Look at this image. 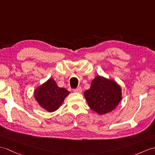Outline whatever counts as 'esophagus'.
Wrapping results in <instances>:
<instances>
[{
    "mask_svg": "<svg viewBox=\"0 0 155 155\" xmlns=\"http://www.w3.org/2000/svg\"><path fill=\"white\" fill-rule=\"evenodd\" d=\"M73 91L74 92H77V93H81L82 92V88L81 87H78L76 89H74Z\"/></svg>",
    "mask_w": 155,
    "mask_h": 155,
    "instance_id": "esophagus-1",
    "label": "esophagus"
}]
</instances>
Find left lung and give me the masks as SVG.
<instances>
[{"instance_id": "left-lung-1", "label": "left lung", "mask_w": 155, "mask_h": 155, "mask_svg": "<svg viewBox=\"0 0 155 155\" xmlns=\"http://www.w3.org/2000/svg\"><path fill=\"white\" fill-rule=\"evenodd\" d=\"M84 95L89 107L101 115L116 108L121 99V89L114 81L97 76Z\"/></svg>"}]
</instances>
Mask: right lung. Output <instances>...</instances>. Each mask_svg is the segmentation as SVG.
I'll return each mask as SVG.
<instances>
[{
    "instance_id": "obj_1",
    "label": "right lung",
    "mask_w": 155,
    "mask_h": 155,
    "mask_svg": "<svg viewBox=\"0 0 155 155\" xmlns=\"http://www.w3.org/2000/svg\"><path fill=\"white\" fill-rule=\"evenodd\" d=\"M69 93L65 88H59L53 78H49L35 90L34 96L43 108L53 112L59 108Z\"/></svg>"
}]
</instances>
